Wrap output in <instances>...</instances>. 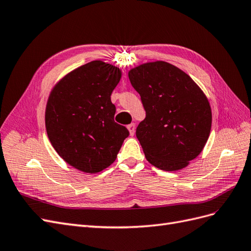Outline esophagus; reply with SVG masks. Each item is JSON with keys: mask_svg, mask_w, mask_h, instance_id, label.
<instances>
[{"mask_svg": "<svg viewBox=\"0 0 251 251\" xmlns=\"http://www.w3.org/2000/svg\"><path fill=\"white\" fill-rule=\"evenodd\" d=\"M127 129H128V131H129V134H130V135H133V134H134V132H135V125H134L133 123L129 124V125L127 126Z\"/></svg>", "mask_w": 251, "mask_h": 251, "instance_id": "obj_1", "label": "esophagus"}]
</instances>
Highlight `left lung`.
I'll use <instances>...</instances> for the list:
<instances>
[{
  "label": "left lung",
  "instance_id": "obj_1",
  "mask_svg": "<svg viewBox=\"0 0 251 251\" xmlns=\"http://www.w3.org/2000/svg\"><path fill=\"white\" fill-rule=\"evenodd\" d=\"M128 76L146 110L135 134L147 160L164 171L185 168L211 133L205 94L187 73L166 61L142 63Z\"/></svg>",
  "mask_w": 251,
  "mask_h": 251
}]
</instances>
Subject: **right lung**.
<instances>
[{
	"label": "right lung",
	"instance_id": "add662e5",
	"mask_svg": "<svg viewBox=\"0 0 251 251\" xmlns=\"http://www.w3.org/2000/svg\"><path fill=\"white\" fill-rule=\"evenodd\" d=\"M121 77L116 66L94 60L68 73L49 95L48 137L58 155L79 171L95 174L109 167L129 135L115 122L110 100Z\"/></svg>",
	"mask_w": 251,
	"mask_h": 251
}]
</instances>
